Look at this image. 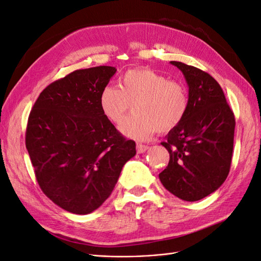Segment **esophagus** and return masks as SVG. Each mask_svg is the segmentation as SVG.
Returning <instances> with one entry per match:
<instances>
[{
    "instance_id": "34e87169",
    "label": "esophagus",
    "mask_w": 261,
    "mask_h": 261,
    "mask_svg": "<svg viewBox=\"0 0 261 261\" xmlns=\"http://www.w3.org/2000/svg\"><path fill=\"white\" fill-rule=\"evenodd\" d=\"M149 149L148 145H144V144H137V152L138 153H143L145 152Z\"/></svg>"
}]
</instances>
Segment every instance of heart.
Wrapping results in <instances>:
<instances>
[{"instance_id":"1","label":"heart","mask_w":261,"mask_h":261,"mask_svg":"<svg viewBox=\"0 0 261 261\" xmlns=\"http://www.w3.org/2000/svg\"><path fill=\"white\" fill-rule=\"evenodd\" d=\"M120 89L107 86L101 90L99 106L110 122L120 124L135 105V116L120 126L133 140H148L156 131L167 133L182 122L189 98L182 84L148 68L126 71Z\"/></svg>"}]
</instances>
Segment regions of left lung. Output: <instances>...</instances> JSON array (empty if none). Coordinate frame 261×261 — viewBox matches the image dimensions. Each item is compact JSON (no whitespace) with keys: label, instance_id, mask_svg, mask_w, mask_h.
<instances>
[{"label":"left lung","instance_id":"obj_1","mask_svg":"<svg viewBox=\"0 0 261 261\" xmlns=\"http://www.w3.org/2000/svg\"><path fill=\"white\" fill-rule=\"evenodd\" d=\"M182 72L189 88V108L177 128L161 144L170 153L161 184L185 201H198L215 192L230 170L234 116L225 93L207 72L171 61Z\"/></svg>","mask_w":261,"mask_h":261}]
</instances>
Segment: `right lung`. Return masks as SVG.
Segmentation results:
<instances>
[{
    "instance_id": "obj_1",
    "label": "right lung",
    "mask_w": 261,
    "mask_h": 261,
    "mask_svg": "<svg viewBox=\"0 0 261 261\" xmlns=\"http://www.w3.org/2000/svg\"><path fill=\"white\" fill-rule=\"evenodd\" d=\"M113 66L76 70L47 86L30 112L25 145L44 195L69 213L88 215L110 197L136 142L101 112L99 95Z\"/></svg>"
}]
</instances>
